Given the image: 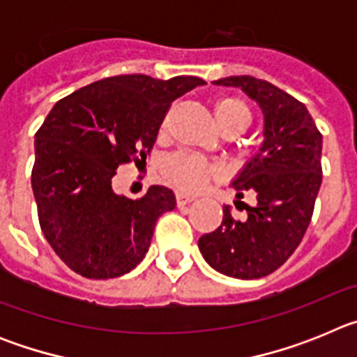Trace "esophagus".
Wrapping results in <instances>:
<instances>
[{"mask_svg":"<svg viewBox=\"0 0 357 357\" xmlns=\"http://www.w3.org/2000/svg\"><path fill=\"white\" fill-rule=\"evenodd\" d=\"M195 198L193 197H188V195H182V193H176V206L181 207V209H184L188 204H191Z\"/></svg>","mask_w":357,"mask_h":357,"instance_id":"esophagus-1","label":"esophagus"}]
</instances>
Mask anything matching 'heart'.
<instances>
[{
	"mask_svg": "<svg viewBox=\"0 0 357 357\" xmlns=\"http://www.w3.org/2000/svg\"><path fill=\"white\" fill-rule=\"evenodd\" d=\"M214 114L222 130L241 132L250 125L252 112L245 100L223 96L214 103ZM162 175L184 193H197L211 178L220 175V166L191 151H176L162 162Z\"/></svg>",
	"mask_w": 357,
	"mask_h": 357,
	"instance_id": "b5f03b06",
	"label": "heart"
}]
</instances>
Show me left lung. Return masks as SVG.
<instances>
[{"label": "left lung", "instance_id": "obj_1", "mask_svg": "<svg viewBox=\"0 0 357 357\" xmlns=\"http://www.w3.org/2000/svg\"><path fill=\"white\" fill-rule=\"evenodd\" d=\"M213 84L241 87L259 103L264 141L232 181L236 197L254 193L247 218L223 207L222 225L198 239L204 259L234 279L266 277L301 245L321 184V134L305 105L261 78L227 77ZM239 202V200H238Z\"/></svg>", "mask_w": 357, "mask_h": 357}]
</instances>
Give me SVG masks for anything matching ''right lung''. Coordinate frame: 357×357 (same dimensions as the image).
<instances>
[{"mask_svg": "<svg viewBox=\"0 0 357 357\" xmlns=\"http://www.w3.org/2000/svg\"><path fill=\"white\" fill-rule=\"evenodd\" d=\"M204 84L119 75L50 110L36 134L31 189L44 238L73 272L114 279L143 261L159 216L175 209V195L151 185L130 200L114 193L112 176L121 164L146 159L173 100Z\"/></svg>", "mask_w": 357, "mask_h": 357, "instance_id": "add662e5", "label": "right lung"}]
</instances>
